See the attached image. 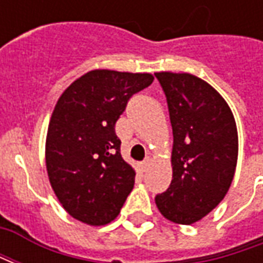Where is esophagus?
Segmentation results:
<instances>
[{"label":"esophagus","mask_w":263,"mask_h":263,"mask_svg":"<svg viewBox=\"0 0 263 263\" xmlns=\"http://www.w3.org/2000/svg\"><path fill=\"white\" fill-rule=\"evenodd\" d=\"M149 166H151V159H149V158H146V159L143 160L142 163L139 165V167H141V172H146V171H148Z\"/></svg>","instance_id":"34e87169"}]
</instances>
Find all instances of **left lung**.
Here are the masks:
<instances>
[{
	"instance_id": "obj_1",
	"label": "left lung",
	"mask_w": 263,
	"mask_h": 263,
	"mask_svg": "<svg viewBox=\"0 0 263 263\" xmlns=\"http://www.w3.org/2000/svg\"><path fill=\"white\" fill-rule=\"evenodd\" d=\"M169 108L173 177L155 197L160 214L190 226L226 197L238 159V132L231 108L207 81L189 73H155Z\"/></svg>"
}]
</instances>
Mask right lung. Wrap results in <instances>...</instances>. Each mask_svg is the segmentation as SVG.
<instances>
[{
	"label": "right lung",
	"instance_id": "obj_1",
	"mask_svg": "<svg viewBox=\"0 0 263 263\" xmlns=\"http://www.w3.org/2000/svg\"><path fill=\"white\" fill-rule=\"evenodd\" d=\"M152 81L149 73L91 70L58 100L46 137V169L56 197L76 220L105 226L120 214L135 171L121 156L115 122L128 100Z\"/></svg>",
	"mask_w": 263,
	"mask_h": 263
}]
</instances>
